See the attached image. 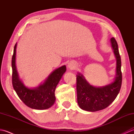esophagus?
Wrapping results in <instances>:
<instances>
[{"instance_id": "obj_1", "label": "esophagus", "mask_w": 134, "mask_h": 134, "mask_svg": "<svg viewBox=\"0 0 134 134\" xmlns=\"http://www.w3.org/2000/svg\"><path fill=\"white\" fill-rule=\"evenodd\" d=\"M68 67H69L71 69H74V68L75 67V64L72 63H70L69 65H68Z\"/></svg>"}]
</instances>
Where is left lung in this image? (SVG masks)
<instances>
[{
	"label": "left lung",
	"instance_id": "obj_1",
	"mask_svg": "<svg viewBox=\"0 0 134 134\" xmlns=\"http://www.w3.org/2000/svg\"><path fill=\"white\" fill-rule=\"evenodd\" d=\"M110 42L117 61L115 80L105 86L95 87L88 83L83 75L78 73L76 75L77 101L82 109L89 112L104 109L115 100L120 92L122 82L121 58L115 38H111Z\"/></svg>",
	"mask_w": 134,
	"mask_h": 134
}]
</instances>
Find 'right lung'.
Here are the masks:
<instances>
[{"label": "right lung", "instance_id": "obj_1", "mask_svg": "<svg viewBox=\"0 0 134 134\" xmlns=\"http://www.w3.org/2000/svg\"><path fill=\"white\" fill-rule=\"evenodd\" d=\"M16 43L14 48L11 60L12 83L19 98L28 107L35 109H46L51 107L55 102V91L56 86L66 71L65 65L56 69L48 76L42 84L35 89L26 87L20 80L15 65Z\"/></svg>", "mask_w": 134, "mask_h": 134}]
</instances>
